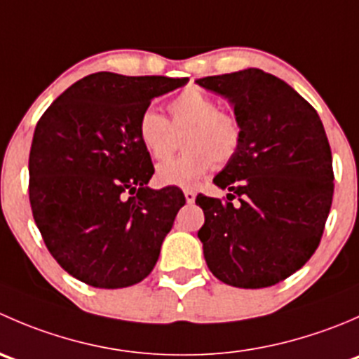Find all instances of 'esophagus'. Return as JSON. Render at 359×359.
<instances>
[{"label":"esophagus","instance_id":"esophagus-1","mask_svg":"<svg viewBox=\"0 0 359 359\" xmlns=\"http://www.w3.org/2000/svg\"><path fill=\"white\" fill-rule=\"evenodd\" d=\"M184 196H186V201L189 203V205H191V203H194V200H196V193H194L193 189L184 191Z\"/></svg>","mask_w":359,"mask_h":359}]
</instances>
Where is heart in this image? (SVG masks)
<instances>
[{
	"label": "heart",
	"mask_w": 359,
	"mask_h": 359,
	"mask_svg": "<svg viewBox=\"0 0 359 359\" xmlns=\"http://www.w3.org/2000/svg\"><path fill=\"white\" fill-rule=\"evenodd\" d=\"M172 125L153 107L140 114L137 135L151 158H168L175 149V133L186 132L179 158L168 159L156 168V179L165 186L191 187L217 163H227L241 144V125L233 114L220 111L208 93L189 88L170 102Z\"/></svg>",
	"instance_id": "b5f03b06"
}]
</instances>
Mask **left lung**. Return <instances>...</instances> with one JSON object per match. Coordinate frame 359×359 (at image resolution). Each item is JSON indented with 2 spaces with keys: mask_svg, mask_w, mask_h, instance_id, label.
<instances>
[{
  "mask_svg": "<svg viewBox=\"0 0 359 359\" xmlns=\"http://www.w3.org/2000/svg\"><path fill=\"white\" fill-rule=\"evenodd\" d=\"M196 83L226 97L241 125L236 154L213 179L229 191L227 201L196 198L206 266L231 287H273L316 252L330 212L334 172L323 123L290 85L260 69Z\"/></svg>",
  "mask_w": 359,
  "mask_h": 359,
  "instance_id": "8db88e82",
  "label": "left lung"
}]
</instances>
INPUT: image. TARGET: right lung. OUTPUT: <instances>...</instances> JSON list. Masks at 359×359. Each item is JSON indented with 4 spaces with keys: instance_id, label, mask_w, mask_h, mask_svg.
I'll return each instance as SVG.
<instances>
[{
    "instance_id": "obj_1",
    "label": "right lung",
    "mask_w": 359,
    "mask_h": 359,
    "mask_svg": "<svg viewBox=\"0 0 359 359\" xmlns=\"http://www.w3.org/2000/svg\"><path fill=\"white\" fill-rule=\"evenodd\" d=\"M189 81L95 72L69 86L38 121L29 154V200L46 248L95 288H125L156 266L186 198L154 191L137 125L154 97Z\"/></svg>"
}]
</instances>
